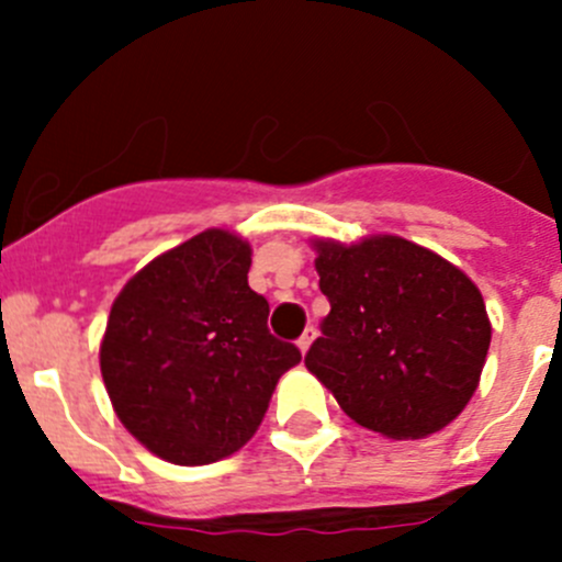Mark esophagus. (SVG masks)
Here are the masks:
<instances>
[{
  "mask_svg": "<svg viewBox=\"0 0 562 562\" xmlns=\"http://www.w3.org/2000/svg\"><path fill=\"white\" fill-rule=\"evenodd\" d=\"M313 339H315V328H307V331H304L302 334V337H299V350H302V356L304 353H307V350H310V345H313Z\"/></svg>",
  "mask_w": 562,
  "mask_h": 562,
  "instance_id": "1",
  "label": "esophagus"
}]
</instances>
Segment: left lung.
<instances>
[{
	"instance_id": "8db88e82",
	"label": "left lung",
	"mask_w": 562,
	"mask_h": 562,
	"mask_svg": "<svg viewBox=\"0 0 562 562\" xmlns=\"http://www.w3.org/2000/svg\"><path fill=\"white\" fill-rule=\"evenodd\" d=\"M331 313L307 370L361 427L416 440L449 427L475 394L492 323L459 266L402 236L313 239Z\"/></svg>"
}]
</instances>
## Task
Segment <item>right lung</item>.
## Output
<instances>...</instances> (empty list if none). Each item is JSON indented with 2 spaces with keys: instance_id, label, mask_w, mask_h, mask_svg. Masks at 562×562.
Here are the masks:
<instances>
[{
  "instance_id": "add662e5",
  "label": "right lung",
  "mask_w": 562,
  "mask_h": 562,
  "mask_svg": "<svg viewBox=\"0 0 562 562\" xmlns=\"http://www.w3.org/2000/svg\"><path fill=\"white\" fill-rule=\"evenodd\" d=\"M252 247L209 228L135 271L113 299L100 372L113 413L166 462L209 464L258 432L277 381L302 361L269 334L249 288Z\"/></svg>"
}]
</instances>
